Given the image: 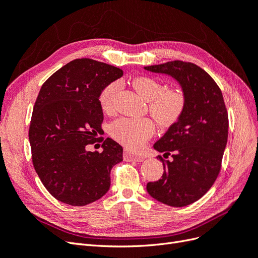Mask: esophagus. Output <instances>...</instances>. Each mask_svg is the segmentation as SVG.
<instances>
[{"mask_svg": "<svg viewBox=\"0 0 258 258\" xmlns=\"http://www.w3.org/2000/svg\"><path fill=\"white\" fill-rule=\"evenodd\" d=\"M123 157H124V159H127V160L138 161V162H140V161H143V160H144V157H143L142 155L134 154V153H131V152H124V154H123Z\"/></svg>", "mask_w": 258, "mask_h": 258, "instance_id": "1", "label": "esophagus"}]
</instances>
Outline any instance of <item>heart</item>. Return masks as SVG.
<instances>
[{
  "mask_svg": "<svg viewBox=\"0 0 258 258\" xmlns=\"http://www.w3.org/2000/svg\"><path fill=\"white\" fill-rule=\"evenodd\" d=\"M132 86L140 96L148 101V111L159 123L172 124L182 115L186 98L181 89H166L161 82L150 76L136 77L132 80ZM117 90L118 85L111 83L100 92L99 102L104 112H112ZM154 131V123L148 118H119L111 127L113 138L129 148L142 146Z\"/></svg>",
  "mask_w": 258,
  "mask_h": 258,
  "instance_id": "obj_1",
  "label": "heart"
}]
</instances>
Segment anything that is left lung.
<instances>
[{
  "label": "left lung",
  "instance_id": "left-lung-1",
  "mask_svg": "<svg viewBox=\"0 0 258 258\" xmlns=\"http://www.w3.org/2000/svg\"><path fill=\"white\" fill-rule=\"evenodd\" d=\"M153 73L170 75L182 87L186 98L179 118L154 148L163 174L146 185L151 196L171 207H185L200 199L212 187L221 171L228 138V114L222 91L214 80L200 67L179 60L144 67Z\"/></svg>",
  "mask_w": 258,
  "mask_h": 258
}]
</instances>
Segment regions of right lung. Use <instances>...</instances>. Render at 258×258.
I'll list each match as a JSON object with an SVG mask.
<instances>
[{
	"label": "right lung",
	"instance_id": "right-lung-1",
	"mask_svg": "<svg viewBox=\"0 0 258 258\" xmlns=\"http://www.w3.org/2000/svg\"><path fill=\"white\" fill-rule=\"evenodd\" d=\"M122 70L88 58L75 59L54 72L38 93L29 140L32 162L45 188L63 204L83 207L111 186V170L122 160V147L102 135V89ZM103 142L101 153L87 145Z\"/></svg>",
	"mask_w": 258,
	"mask_h": 258
}]
</instances>
